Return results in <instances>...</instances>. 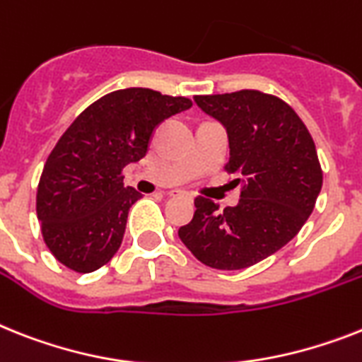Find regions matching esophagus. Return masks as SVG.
Masks as SVG:
<instances>
[{"instance_id": "esophagus-1", "label": "esophagus", "mask_w": 362, "mask_h": 362, "mask_svg": "<svg viewBox=\"0 0 362 362\" xmlns=\"http://www.w3.org/2000/svg\"><path fill=\"white\" fill-rule=\"evenodd\" d=\"M177 194H179V190H175V188L174 190H168V196H177Z\"/></svg>"}]
</instances>
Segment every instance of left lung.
<instances>
[{
	"label": "left lung",
	"mask_w": 362,
	"mask_h": 362,
	"mask_svg": "<svg viewBox=\"0 0 362 362\" xmlns=\"http://www.w3.org/2000/svg\"><path fill=\"white\" fill-rule=\"evenodd\" d=\"M205 115L226 127L240 199L218 211L198 196L196 213L179 228L192 255L216 270H242L270 257L298 235L322 190L313 136L288 103L259 90L196 95Z\"/></svg>",
	"instance_id": "obj_1"
}]
</instances>
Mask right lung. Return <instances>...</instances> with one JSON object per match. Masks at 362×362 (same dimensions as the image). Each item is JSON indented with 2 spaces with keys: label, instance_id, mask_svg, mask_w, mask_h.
<instances>
[{
  "label": "right lung",
  "instance_id": "1",
  "mask_svg": "<svg viewBox=\"0 0 362 362\" xmlns=\"http://www.w3.org/2000/svg\"><path fill=\"white\" fill-rule=\"evenodd\" d=\"M188 98L124 88L86 107L64 131L42 170L37 214L57 261L88 274L115 257L140 194L122 170L146 157L155 127L190 109Z\"/></svg>",
  "mask_w": 362,
  "mask_h": 362
}]
</instances>
